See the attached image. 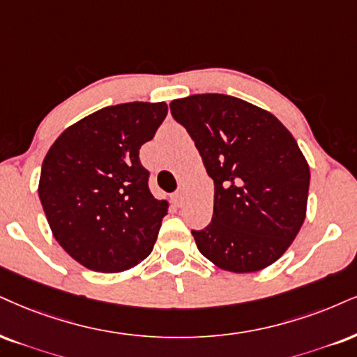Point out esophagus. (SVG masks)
Segmentation results:
<instances>
[{
	"instance_id": "1",
	"label": "esophagus",
	"mask_w": 357,
	"mask_h": 357,
	"mask_svg": "<svg viewBox=\"0 0 357 357\" xmlns=\"http://www.w3.org/2000/svg\"><path fill=\"white\" fill-rule=\"evenodd\" d=\"M182 199H183V192L182 190H177L174 193V195H172V202H174V204L177 206L182 204Z\"/></svg>"
}]
</instances>
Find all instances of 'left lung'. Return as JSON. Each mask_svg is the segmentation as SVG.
<instances>
[{
    "instance_id": "8db88e82",
    "label": "left lung",
    "mask_w": 357,
    "mask_h": 357,
    "mask_svg": "<svg viewBox=\"0 0 357 357\" xmlns=\"http://www.w3.org/2000/svg\"><path fill=\"white\" fill-rule=\"evenodd\" d=\"M213 180L212 223L192 231L215 266L255 273L283 257L306 218L310 165L271 112L227 94L170 102Z\"/></svg>"
}]
</instances>
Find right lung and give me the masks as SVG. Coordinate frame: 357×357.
<instances>
[{
  "label": "right lung",
  "instance_id": "1",
  "mask_svg": "<svg viewBox=\"0 0 357 357\" xmlns=\"http://www.w3.org/2000/svg\"><path fill=\"white\" fill-rule=\"evenodd\" d=\"M167 111L165 102L99 109L69 126L44 157L39 200L56 241L82 266L119 273L151 255L169 202L149 190L139 151Z\"/></svg>",
  "mask_w": 357,
  "mask_h": 357
}]
</instances>
